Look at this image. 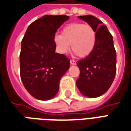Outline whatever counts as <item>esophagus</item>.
<instances>
[{
	"label": "esophagus",
	"mask_w": 131,
	"mask_h": 131,
	"mask_svg": "<svg viewBox=\"0 0 131 131\" xmlns=\"http://www.w3.org/2000/svg\"><path fill=\"white\" fill-rule=\"evenodd\" d=\"M70 64L71 65H75L76 61H74V60H70Z\"/></svg>",
	"instance_id": "esophagus-1"
}]
</instances>
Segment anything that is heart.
Segmentation results:
<instances>
[{
  "label": "heart",
  "instance_id": "1",
  "mask_svg": "<svg viewBox=\"0 0 131 131\" xmlns=\"http://www.w3.org/2000/svg\"><path fill=\"white\" fill-rule=\"evenodd\" d=\"M53 41L56 51L65 55L70 49L79 57H87L93 51L97 42V34L88 24L72 23L64 27L61 34H56Z\"/></svg>",
  "mask_w": 131,
  "mask_h": 131
}]
</instances>
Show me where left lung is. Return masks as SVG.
<instances>
[{
  "label": "left lung",
  "instance_id": "1",
  "mask_svg": "<svg viewBox=\"0 0 131 131\" xmlns=\"http://www.w3.org/2000/svg\"><path fill=\"white\" fill-rule=\"evenodd\" d=\"M78 17L93 27L97 34V42L90 55L77 62L80 73L76 85L85 97L95 98L105 93L114 80L116 52L113 37L101 20L92 15Z\"/></svg>",
  "mask_w": 131,
  "mask_h": 131
}]
</instances>
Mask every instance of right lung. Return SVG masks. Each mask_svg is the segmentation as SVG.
Returning a JSON list of instances; mask_svg holds the SVG:
<instances>
[{"mask_svg": "<svg viewBox=\"0 0 131 131\" xmlns=\"http://www.w3.org/2000/svg\"><path fill=\"white\" fill-rule=\"evenodd\" d=\"M67 15H44L29 25L21 43L20 77L32 97L49 100L59 90L61 78L70 68V59L56 53L53 37L67 21Z\"/></svg>", "mask_w": 131, "mask_h": 131, "instance_id": "1", "label": "right lung"}]
</instances>
